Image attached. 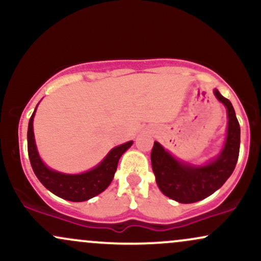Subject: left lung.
I'll list each match as a JSON object with an SVG mask.
<instances>
[{
    "label": "left lung",
    "instance_id": "1",
    "mask_svg": "<svg viewBox=\"0 0 261 261\" xmlns=\"http://www.w3.org/2000/svg\"><path fill=\"white\" fill-rule=\"evenodd\" d=\"M214 94L226 107L228 125L226 141L217 157L203 166H193L176 160L155 141L151 152L152 169L158 188L169 199L193 203L212 195L229 178L236 168L241 146V127L232 103L217 89Z\"/></svg>",
    "mask_w": 261,
    "mask_h": 261
}]
</instances>
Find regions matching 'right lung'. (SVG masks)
Masks as SVG:
<instances>
[{
  "label": "right lung",
  "mask_w": 261,
  "mask_h": 261,
  "mask_svg": "<svg viewBox=\"0 0 261 261\" xmlns=\"http://www.w3.org/2000/svg\"><path fill=\"white\" fill-rule=\"evenodd\" d=\"M35 112H37V108L29 120L27 137H28L29 160H31L32 168L39 181L56 196L73 202L87 201V200L97 196L98 194L103 193L113 180L114 174L118 168L119 160L131 147V145L134 143L133 141H128L126 143L114 147L97 167L88 172L80 173V174H66V173L56 172V170L45 166L38 153L34 131H33V120H34Z\"/></svg>",
  "instance_id": "right-lung-1"
}]
</instances>
